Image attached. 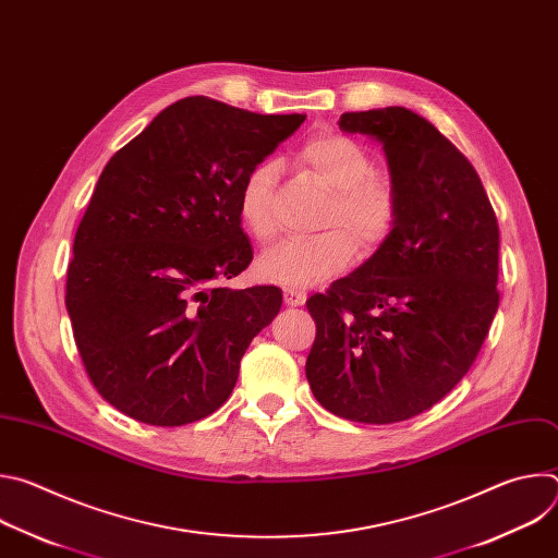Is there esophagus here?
<instances>
[{
  "mask_svg": "<svg viewBox=\"0 0 558 558\" xmlns=\"http://www.w3.org/2000/svg\"><path fill=\"white\" fill-rule=\"evenodd\" d=\"M282 293H284V304H289V306H300V304L306 302V293L300 291V289L287 287Z\"/></svg>",
  "mask_w": 558,
  "mask_h": 558,
  "instance_id": "34e87169",
  "label": "esophagus"
}]
</instances>
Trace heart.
I'll list each match as a JSON object with an SVG mask.
<instances>
[{
    "label": "heart",
    "mask_w": 558,
    "mask_h": 558,
    "mask_svg": "<svg viewBox=\"0 0 558 558\" xmlns=\"http://www.w3.org/2000/svg\"><path fill=\"white\" fill-rule=\"evenodd\" d=\"M300 161L320 179L331 198L320 229L304 241H284L258 258V276L291 289H308L342 274L355 260L373 256L390 235L400 198L392 179L373 170L371 154L351 136L317 132L300 149ZM278 166H254L238 190V214L245 229L260 243L276 235L274 194Z\"/></svg>",
    "instance_id": "1"
}]
</instances>
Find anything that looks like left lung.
Returning a JSON list of instances; mask_svg holds the SVG:
<instances>
[{
	"instance_id": "1",
	"label": "left lung",
	"mask_w": 558,
	"mask_h": 558,
	"mask_svg": "<svg viewBox=\"0 0 558 558\" xmlns=\"http://www.w3.org/2000/svg\"><path fill=\"white\" fill-rule=\"evenodd\" d=\"M340 130L381 143L400 209L386 243L306 308V379L329 413L411 420L468 373L499 308V225L480 174L424 117L344 112Z\"/></svg>"
}]
</instances>
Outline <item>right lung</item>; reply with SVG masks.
Returning <instances> with one entry per match:
<instances>
[{"label": "right lung", "mask_w": 558, "mask_h": 558, "mask_svg": "<svg viewBox=\"0 0 558 558\" xmlns=\"http://www.w3.org/2000/svg\"><path fill=\"white\" fill-rule=\"evenodd\" d=\"M304 119L187 97L108 161L74 235L65 308L88 377L117 411L183 426L227 402L282 304L278 287L216 284L254 258L238 190Z\"/></svg>", "instance_id": "obj_1"}]
</instances>
